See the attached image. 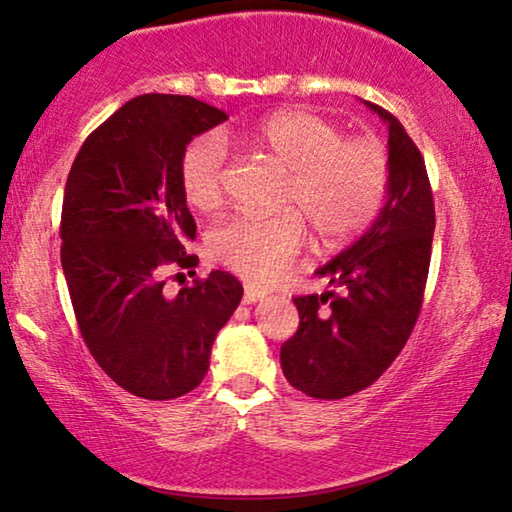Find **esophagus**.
<instances>
[{
	"instance_id": "34e87169",
	"label": "esophagus",
	"mask_w": 512,
	"mask_h": 512,
	"mask_svg": "<svg viewBox=\"0 0 512 512\" xmlns=\"http://www.w3.org/2000/svg\"><path fill=\"white\" fill-rule=\"evenodd\" d=\"M265 296H268V293H265V291L256 289V286H251V284H244V296H242V303L244 305L256 303V300H263Z\"/></svg>"
}]
</instances>
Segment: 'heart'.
<instances>
[{
	"label": "heart",
	"instance_id": "1",
	"mask_svg": "<svg viewBox=\"0 0 512 512\" xmlns=\"http://www.w3.org/2000/svg\"><path fill=\"white\" fill-rule=\"evenodd\" d=\"M237 137L286 172L282 207H289L275 216H233L209 233L216 261L249 282L272 284L293 268L307 244L305 222L324 247H340L380 212L389 158L375 139L347 137L312 111H279ZM179 181L188 205H219L228 181L219 137L202 135L186 146Z\"/></svg>",
	"mask_w": 512,
	"mask_h": 512
}]
</instances>
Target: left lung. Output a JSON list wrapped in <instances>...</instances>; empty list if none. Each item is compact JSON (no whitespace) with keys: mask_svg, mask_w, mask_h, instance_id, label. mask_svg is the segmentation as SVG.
Wrapping results in <instances>:
<instances>
[{"mask_svg":"<svg viewBox=\"0 0 512 512\" xmlns=\"http://www.w3.org/2000/svg\"><path fill=\"white\" fill-rule=\"evenodd\" d=\"M366 104L389 125L387 202L352 247L317 270L342 293L293 298L300 324L279 352L291 387L324 401L370 387L401 354L422 310L436 228L422 153L394 114Z\"/></svg>","mask_w":512,"mask_h":512,"instance_id":"left-lung-1","label":"left lung"}]
</instances>
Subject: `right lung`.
I'll use <instances>...</instances> for the list:
<instances>
[{"label": "right lung", "mask_w": 512, "mask_h": 512, "mask_svg": "<svg viewBox=\"0 0 512 512\" xmlns=\"http://www.w3.org/2000/svg\"><path fill=\"white\" fill-rule=\"evenodd\" d=\"M226 118L188 95H139L90 132L67 177L60 261L76 324L97 366L149 401L198 387L216 333L242 300V284L223 270L174 298L163 291L167 265H198L186 251L195 221L181 153Z\"/></svg>", "instance_id": "obj_1"}]
</instances>
